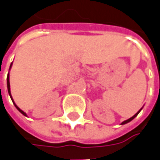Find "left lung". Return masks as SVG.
Returning <instances> with one entry per match:
<instances>
[{
	"label": "left lung",
	"mask_w": 160,
	"mask_h": 160,
	"mask_svg": "<svg viewBox=\"0 0 160 160\" xmlns=\"http://www.w3.org/2000/svg\"><path fill=\"white\" fill-rule=\"evenodd\" d=\"M141 111V110H140ZM140 111H139V112H140ZM139 112H138L137 113H135V115H134V116H133V117H131V118H128V119H127V120H125V121H123V122H122V123H121V124L123 125V124H126V123H128V122H129V121H131V120H132V119H133V118H135V117H136V116H137V114H138V113H139Z\"/></svg>",
	"instance_id": "1"
}]
</instances>
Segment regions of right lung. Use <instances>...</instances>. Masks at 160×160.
Returning <instances> with one entry per match:
<instances>
[{
    "label": "right lung",
    "mask_w": 160,
    "mask_h": 160,
    "mask_svg": "<svg viewBox=\"0 0 160 160\" xmlns=\"http://www.w3.org/2000/svg\"><path fill=\"white\" fill-rule=\"evenodd\" d=\"M10 66H11V65H10ZM7 86H8V94H9V96H10V97H11V95H10V88H9V75H8V77H7ZM11 99H12V98H11ZM12 102H13V99H12ZM14 104H15V106H16V108H17V109H18V110L20 112L22 113L23 115H25V116H26V114H25V113L24 112H23L22 110H20L19 108H18V106H17V105H16V103H15V102H14Z\"/></svg>",
    "instance_id": "1"
}]
</instances>
